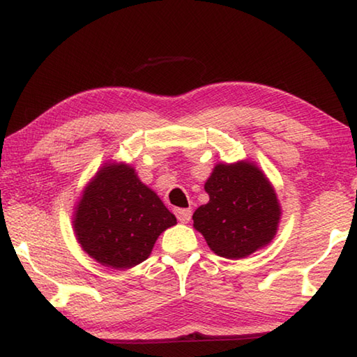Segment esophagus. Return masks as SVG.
<instances>
[{
  "mask_svg": "<svg viewBox=\"0 0 357 357\" xmlns=\"http://www.w3.org/2000/svg\"><path fill=\"white\" fill-rule=\"evenodd\" d=\"M174 214H176L178 220L181 223H187L190 220V215H192V211L190 209H185V208H178L174 209Z\"/></svg>",
  "mask_w": 357,
  "mask_h": 357,
  "instance_id": "34e87169",
  "label": "esophagus"
}]
</instances>
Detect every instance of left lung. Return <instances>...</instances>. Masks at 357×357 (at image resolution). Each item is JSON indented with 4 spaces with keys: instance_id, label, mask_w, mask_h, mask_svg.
I'll list each match as a JSON object with an SVG mask.
<instances>
[{
    "instance_id": "left-lung-1",
    "label": "left lung",
    "mask_w": 357,
    "mask_h": 357,
    "mask_svg": "<svg viewBox=\"0 0 357 357\" xmlns=\"http://www.w3.org/2000/svg\"><path fill=\"white\" fill-rule=\"evenodd\" d=\"M209 202L193 213V227L223 258H244L269 244L280 208L268 178L249 162L219 164L204 184Z\"/></svg>"
}]
</instances>
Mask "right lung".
<instances>
[{
    "instance_id": "right-lung-1",
    "label": "right lung",
    "mask_w": 357,
    "mask_h": 357,
    "mask_svg": "<svg viewBox=\"0 0 357 357\" xmlns=\"http://www.w3.org/2000/svg\"><path fill=\"white\" fill-rule=\"evenodd\" d=\"M176 223L134 168L108 165L96 174L77 206L74 228L83 250L105 266L128 269L149 257L155 239Z\"/></svg>"
}]
</instances>
